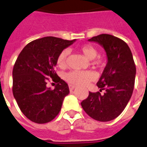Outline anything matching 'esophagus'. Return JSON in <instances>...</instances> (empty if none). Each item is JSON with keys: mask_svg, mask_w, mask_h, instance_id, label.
<instances>
[{"mask_svg": "<svg viewBox=\"0 0 147 147\" xmlns=\"http://www.w3.org/2000/svg\"><path fill=\"white\" fill-rule=\"evenodd\" d=\"M76 88V86L75 85H73V84H69V90H74V88Z\"/></svg>", "mask_w": 147, "mask_h": 147, "instance_id": "1", "label": "esophagus"}]
</instances>
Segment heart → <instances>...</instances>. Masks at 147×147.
Returning <instances> with one entry per match:
<instances>
[{"label": "heart", "instance_id": "heart-1", "mask_svg": "<svg viewBox=\"0 0 147 147\" xmlns=\"http://www.w3.org/2000/svg\"><path fill=\"white\" fill-rule=\"evenodd\" d=\"M78 51L88 59H93L92 65L96 68L104 67L107 59L103 57H96L98 54L97 49L91 45H83L78 47ZM69 51L64 49L57 59V65L60 69H65L67 65V57ZM96 79V75L91 71H71L65 75V80L68 83L75 85H85Z\"/></svg>", "mask_w": 147, "mask_h": 147}]
</instances>
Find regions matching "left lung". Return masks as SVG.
<instances>
[{
  "mask_svg": "<svg viewBox=\"0 0 147 147\" xmlns=\"http://www.w3.org/2000/svg\"><path fill=\"white\" fill-rule=\"evenodd\" d=\"M89 40L104 47L108 63L96 83L100 91L89 92L81 105L92 119L111 121L123 112L131 97L135 82V63L128 45L117 37L101 34ZM102 90L103 94L101 93Z\"/></svg>",
  "mask_w": 147,
  "mask_h": 147,
  "instance_id": "obj_1",
  "label": "left lung"
}]
</instances>
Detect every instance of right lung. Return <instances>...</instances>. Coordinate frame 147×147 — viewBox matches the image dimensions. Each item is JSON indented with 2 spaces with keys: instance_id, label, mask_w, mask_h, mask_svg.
<instances>
[{
  "instance_id": "right-lung-1",
  "label": "right lung",
  "mask_w": 147,
  "mask_h": 147,
  "mask_svg": "<svg viewBox=\"0 0 147 147\" xmlns=\"http://www.w3.org/2000/svg\"><path fill=\"white\" fill-rule=\"evenodd\" d=\"M75 40L45 37L28 43L18 56L13 69V94L20 110L30 121L45 124L61 110L69 93L67 83L55 71L58 55ZM57 83L54 89L46 87Z\"/></svg>"
}]
</instances>
